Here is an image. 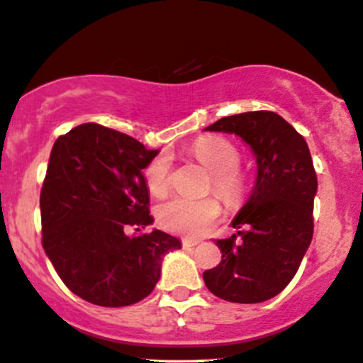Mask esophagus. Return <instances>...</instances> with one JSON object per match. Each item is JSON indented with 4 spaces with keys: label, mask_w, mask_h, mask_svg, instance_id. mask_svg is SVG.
Wrapping results in <instances>:
<instances>
[{
    "label": "esophagus",
    "mask_w": 363,
    "mask_h": 363,
    "mask_svg": "<svg viewBox=\"0 0 363 363\" xmlns=\"http://www.w3.org/2000/svg\"><path fill=\"white\" fill-rule=\"evenodd\" d=\"M182 245L185 249H191V247H195V245H199V240H191V239H183L182 240Z\"/></svg>",
    "instance_id": "1"
}]
</instances>
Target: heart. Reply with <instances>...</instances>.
<instances>
[{
    "label": "heart",
    "instance_id": "obj_1",
    "mask_svg": "<svg viewBox=\"0 0 363 363\" xmlns=\"http://www.w3.org/2000/svg\"><path fill=\"white\" fill-rule=\"evenodd\" d=\"M191 155L212 172L213 194L220 196L225 203L235 205L244 195V174L237 168L239 151L223 138L205 136L191 146ZM172 158L167 153L155 156L145 168V182L153 196H164L169 190ZM158 222L164 230L173 234L196 237L212 227L220 216V205L208 196L202 200L173 199L158 208Z\"/></svg>",
    "mask_w": 363,
    "mask_h": 363
}]
</instances>
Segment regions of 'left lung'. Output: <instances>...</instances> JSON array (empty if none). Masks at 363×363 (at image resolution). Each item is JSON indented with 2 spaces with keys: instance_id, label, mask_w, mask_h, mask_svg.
<instances>
[{
  "instance_id": "left-lung-1",
  "label": "left lung",
  "mask_w": 363,
  "mask_h": 363,
  "mask_svg": "<svg viewBox=\"0 0 363 363\" xmlns=\"http://www.w3.org/2000/svg\"><path fill=\"white\" fill-rule=\"evenodd\" d=\"M205 131L237 134L256 156L252 194L232 227L217 240L222 261L203 272L216 296L232 303H262L296 274L313 237V202L318 180L305 138L271 111L218 119Z\"/></svg>"
}]
</instances>
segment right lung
<instances>
[{"label":"right lung","instance_id":"1","mask_svg":"<svg viewBox=\"0 0 363 363\" xmlns=\"http://www.w3.org/2000/svg\"><path fill=\"white\" fill-rule=\"evenodd\" d=\"M158 150L101 124H80L52 147L40 212L42 245L64 284L92 305L119 308L145 299L169 250L167 232L126 235L153 223L143 169ZM140 230V229H136Z\"/></svg>","mask_w":363,"mask_h":363}]
</instances>
